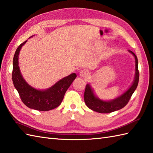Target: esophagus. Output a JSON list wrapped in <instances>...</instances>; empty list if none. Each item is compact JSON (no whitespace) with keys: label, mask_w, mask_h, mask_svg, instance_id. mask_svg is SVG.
<instances>
[{"label":"esophagus","mask_w":153,"mask_h":153,"mask_svg":"<svg viewBox=\"0 0 153 153\" xmlns=\"http://www.w3.org/2000/svg\"><path fill=\"white\" fill-rule=\"evenodd\" d=\"M79 75H80L81 77L87 78V77H88L89 74H88V73L87 72V71H80V73H79Z\"/></svg>","instance_id":"1"}]
</instances>
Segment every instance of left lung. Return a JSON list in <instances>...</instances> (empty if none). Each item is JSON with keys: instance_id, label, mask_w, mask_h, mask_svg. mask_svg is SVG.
Wrapping results in <instances>:
<instances>
[{"instance_id": "left-lung-1", "label": "left lung", "mask_w": 153, "mask_h": 153, "mask_svg": "<svg viewBox=\"0 0 153 153\" xmlns=\"http://www.w3.org/2000/svg\"><path fill=\"white\" fill-rule=\"evenodd\" d=\"M128 51L134 56L135 60V74L131 85L120 96L113 100L105 101L100 99L98 96H96L94 90L90 84H87L86 85L85 94H84V100L87 107L89 108L90 110L98 112V113H111V112L121 110L128 103L133 92L137 87L139 77L137 57L133 51L130 50H128Z\"/></svg>"}]
</instances>
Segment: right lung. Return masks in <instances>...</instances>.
<instances>
[{"label": "right lung", "mask_w": 153, "mask_h": 153, "mask_svg": "<svg viewBox=\"0 0 153 153\" xmlns=\"http://www.w3.org/2000/svg\"><path fill=\"white\" fill-rule=\"evenodd\" d=\"M26 42L27 40L18 46L14 56L12 70L14 86L19 94L22 101L27 107L39 111L53 110L61 104L65 92L76 79V74L75 73L71 74L59 80L50 88L47 89L39 90L31 86L22 75L18 66L20 51Z\"/></svg>", "instance_id": "1"}]
</instances>
